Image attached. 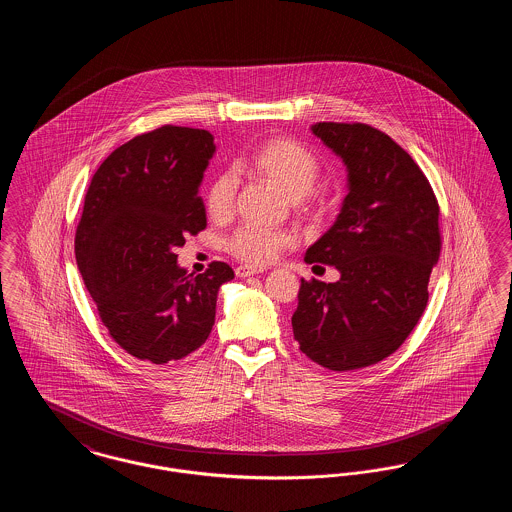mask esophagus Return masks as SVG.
<instances>
[{"instance_id": "esophagus-1", "label": "esophagus", "mask_w": 512, "mask_h": 512, "mask_svg": "<svg viewBox=\"0 0 512 512\" xmlns=\"http://www.w3.org/2000/svg\"><path fill=\"white\" fill-rule=\"evenodd\" d=\"M263 270H265V268L247 267V265H242V267L236 268V276H238V278H247V276L259 274V272H263Z\"/></svg>"}]
</instances>
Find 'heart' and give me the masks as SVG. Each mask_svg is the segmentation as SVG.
I'll list each match as a JSON object with an SVG mask.
<instances>
[{"label": "heart", "instance_id": "b5f03b06", "mask_svg": "<svg viewBox=\"0 0 512 512\" xmlns=\"http://www.w3.org/2000/svg\"><path fill=\"white\" fill-rule=\"evenodd\" d=\"M245 167L292 201H299L311 194L320 176L317 157L307 147L299 146L292 140H270L263 144L249 157ZM236 190L238 182L230 172H220L211 180L205 192V209L211 219L224 220L232 215ZM292 244L293 236L288 232L242 226L228 238L226 247L244 263L265 265L284 247Z\"/></svg>", "mask_w": 512, "mask_h": 512}]
</instances>
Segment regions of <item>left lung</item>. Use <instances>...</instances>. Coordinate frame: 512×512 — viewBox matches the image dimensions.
<instances>
[{
  "instance_id": "obj_1",
  "label": "left lung",
  "mask_w": 512,
  "mask_h": 512,
  "mask_svg": "<svg viewBox=\"0 0 512 512\" xmlns=\"http://www.w3.org/2000/svg\"><path fill=\"white\" fill-rule=\"evenodd\" d=\"M311 130L343 161L347 195L305 263L336 267L340 280H301L293 338L309 359L343 372L390 357L422 317L441 249L438 199L388 134L361 122Z\"/></svg>"
}]
</instances>
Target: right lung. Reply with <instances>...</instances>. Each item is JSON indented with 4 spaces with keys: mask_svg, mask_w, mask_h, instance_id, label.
<instances>
[{
    "mask_svg": "<svg viewBox=\"0 0 512 512\" xmlns=\"http://www.w3.org/2000/svg\"><path fill=\"white\" fill-rule=\"evenodd\" d=\"M215 155L207 130L161 126L117 147L84 199L74 255L111 338L136 359L178 361L209 338L234 270L178 265L176 247L207 226L199 186Z\"/></svg>",
    "mask_w": 512,
    "mask_h": 512,
    "instance_id": "obj_1",
    "label": "right lung"
}]
</instances>
